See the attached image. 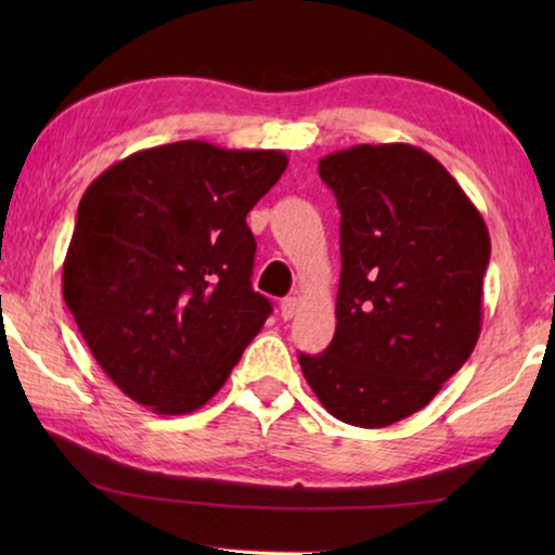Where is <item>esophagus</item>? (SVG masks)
<instances>
[{
	"label": "esophagus",
	"mask_w": 555,
	"mask_h": 555,
	"mask_svg": "<svg viewBox=\"0 0 555 555\" xmlns=\"http://www.w3.org/2000/svg\"><path fill=\"white\" fill-rule=\"evenodd\" d=\"M298 308H300V298L298 296L284 298V300H281V318H284V321H291V318L298 313Z\"/></svg>",
	"instance_id": "obj_1"
}]
</instances>
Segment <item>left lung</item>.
I'll return each mask as SVG.
<instances>
[{"label":"left lung","mask_w":555,"mask_h":555,"mask_svg":"<svg viewBox=\"0 0 555 555\" xmlns=\"http://www.w3.org/2000/svg\"><path fill=\"white\" fill-rule=\"evenodd\" d=\"M340 208L335 337L300 354L337 421L384 428L428 406L482 331L490 232L438 158L413 144H357L318 162Z\"/></svg>","instance_id":"obj_1"}]
</instances>
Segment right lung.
Instances as JSON below:
<instances>
[{
    "mask_svg": "<svg viewBox=\"0 0 555 555\" xmlns=\"http://www.w3.org/2000/svg\"><path fill=\"white\" fill-rule=\"evenodd\" d=\"M286 166L276 149L188 139L129 154L82 193L63 298L131 401L158 416L198 411L264 327L247 212Z\"/></svg>",
    "mask_w": 555,
    "mask_h": 555,
    "instance_id": "add662e5",
    "label": "right lung"
}]
</instances>
